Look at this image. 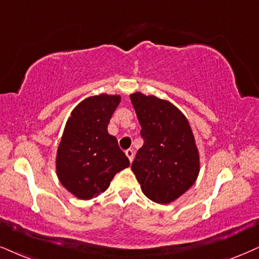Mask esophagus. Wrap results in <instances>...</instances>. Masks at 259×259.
<instances>
[{
	"mask_svg": "<svg viewBox=\"0 0 259 259\" xmlns=\"http://www.w3.org/2000/svg\"><path fill=\"white\" fill-rule=\"evenodd\" d=\"M126 156H127V157H128L130 162H132L133 161V157H135V154H133V150L132 149L126 150Z\"/></svg>",
	"mask_w": 259,
	"mask_h": 259,
	"instance_id": "34e87169",
	"label": "esophagus"
}]
</instances>
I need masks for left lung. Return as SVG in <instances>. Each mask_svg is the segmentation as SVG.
Segmentation results:
<instances>
[{
  "label": "left lung",
  "mask_w": 259,
  "mask_h": 259,
  "mask_svg": "<svg viewBox=\"0 0 259 259\" xmlns=\"http://www.w3.org/2000/svg\"><path fill=\"white\" fill-rule=\"evenodd\" d=\"M144 144L137 152L132 170L149 199L169 204L194 184L199 174V154L186 116L156 96H130Z\"/></svg>",
  "instance_id": "1"
}]
</instances>
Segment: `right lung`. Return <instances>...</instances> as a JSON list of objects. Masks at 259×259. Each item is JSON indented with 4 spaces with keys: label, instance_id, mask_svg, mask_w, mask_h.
Segmentation results:
<instances>
[{
    "label": "right lung",
    "instance_id": "obj_1",
    "mask_svg": "<svg viewBox=\"0 0 259 259\" xmlns=\"http://www.w3.org/2000/svg\"><path fill=\"white\" fill-rule=\"evenodd\" d=\"M121 101L119 95L85 98L67 120L56 155L60 183L79 199H91L109 187L130 159L108 133V123Z\"/></svg>",
    "mask_w": 259,
    "mask_h": 259
}]
</instances>
